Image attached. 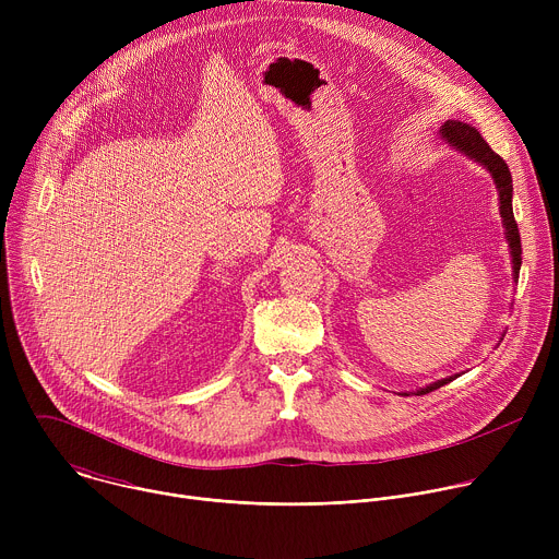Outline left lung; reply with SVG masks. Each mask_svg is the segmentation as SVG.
<instances>
[{
  "label": "left lung",
  "instance_id": "obj_1",
  "mask_svg": "<svg viewBox=\"0 0 559 559\" xmlns=\"http://www.w3.org/2000/svg\"><path fill=\"white\" fill-rule=\"evenodd\" d=\"M440 134L442 139L460 150L462 154H466L468 158H473L475 164L485 166L491 177H493V183L498 188V199H500V214H502V225H504V234H507V241H509V252H511V263H513V278L518 281V274H520V265H522V243H520V229H518V223H515V216H513V179H511V173H509V166L504 164V158L493 152L489 147V143L480 136V132H477L473 126L468 123H462V121H447L442 128H440ZM453 378L457 376H449V378H442L433 384H427L423 389L416 391V395H425L433 389H440L444 386L447 382H451Z\"/></svg>",
  "mask_w": 559,
  "mask_h": 559
}]
</instances>
